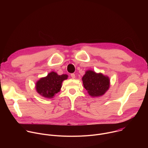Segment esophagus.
Instances as JSON below:
<instances>
[{"label": "esophagus", "instance_id": "obj_1", "mask_svg": "<svg viewBox=\"0 0 148 148\" xmlns=\"http://www.w3.org/2000/svg\"><path fill=\"white\" fill-rule=\"evenodd\" d=\"M71 77L72 78H75V74H74V73H72V74H71Z\"/></svg>", "mask_w": 148, "mask_h": 148}]
</instances>
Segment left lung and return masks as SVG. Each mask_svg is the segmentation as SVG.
Returning a JSON list of instances; mask_svg holds the SVG:
<instances>
[{
  "label": "left lung",
  "instance_id": "obj_1",
  "mask_svg": "<svg viewBox=\"0 0 148 148\" xmlns=\"http://www.w3.org/2000/svg\"><path fill=\"white\" fill-rule=\"evenodd\" d=\"M84 88L92 97H99L105 94L110 87V79L102 74L88 70L82 78Z\"/></svg>",
  "mask_w": 148,
  "mask_h": 148
}]
</instances>
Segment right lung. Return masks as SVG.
Returning <instances> with one entry per match:
<instances>
[{"label": "right lung", "mask_w": 148, "mask_h": 148, "mask_svg": "<svg viewBox=\"0 0 148 148\" xmlns=\"http://www.w3.org/2000/svg\"><path fill=\"white\" fill-rule=\"evenodd\" d=\"M68 75H58L56 73L51 72L47 77L41 78L36 83L37 92L44 97L52 98L54 95L60 91L62 82L67 79Z\"/></svg>", "instance_id": "add662e5"}]
</instances>
